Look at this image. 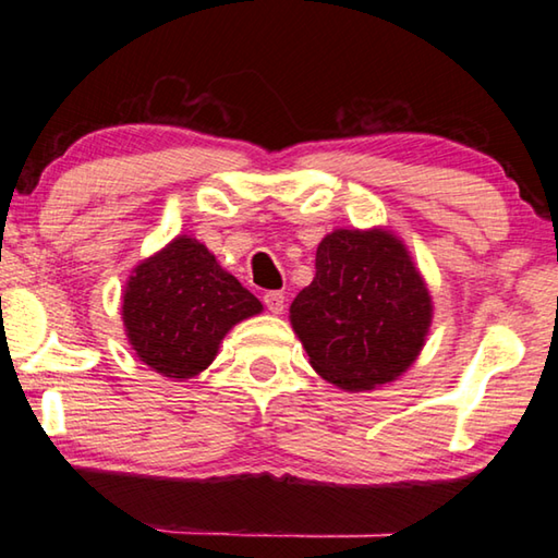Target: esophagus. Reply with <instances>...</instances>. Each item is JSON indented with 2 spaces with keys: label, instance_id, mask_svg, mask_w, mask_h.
Instances as JSON below:
<instances>
[{
  "label": "esophagus",
  "instance_id": "obj_1",
  "mask_svg": "<svg viewBox=\"0 0 558 558\" xmlns=\"http://www.w3.org/2000/svg\"><path fill=\"white\" fill-rule=\"evenodd\" d=\"M263 302H266V307L270 310L272 315H282V310H286V295L278 290H270L263 295Z\"/></svg>",
  "mask_w": 558,
  "mask_h": 558
}]
</instances>
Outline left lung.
Returning <instances> with one entry per match:
<instances>
[{
  "label": "left lung",
  "instance_id": "1",
  "mask_svg": "<svg viewBox=\"0 0 558 558\" xmlns=\"http://www.w3.org/2000/svg\"><path fill=\"white\" fill-rule=\"evenodd\" d=\"M315 278L290 305L313 369L342 391H372L411 369L426 344L433 298L389 229H335L317 245Z\"/></svg>",
  "mask_w": 558,
  "mask_h": 558
}]
</instances>
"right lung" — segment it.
Listing matches in <instances>:
<instances>
[{
  "instance_id": "add662e5",
  "label": "right lung",
  "mask_w": 558,
  "mask_h": 558,
  "mask_svg": "<svg viewBox=\"0 0 558 558\" xmlns=\"http://www.w3.org/2000/svg\"><path fill=\"white\" fill-rule=\"evenodd\" d=\"M260 313V300L192 235L140 260L122 290V325L135 356L179 381L202 374L223 337Z\"/></svg>"
}]
</instances>
